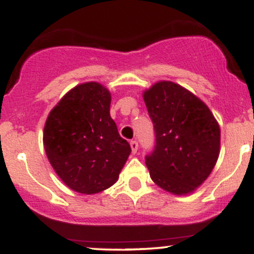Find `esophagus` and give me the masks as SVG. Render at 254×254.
<instances>
[{"mask_svg": "<svg viewBox=\"0 0 254 254\" xmlns=\"http://www.w3.org/2000/svg\"><path fill=\"white\" fill-rule=\"evenodd\" d=\"M130 147H131V150H132V153L135 154L137 149H138V143H137V141H131L130 142Z\"/></svg>", "mask_w": 254, "mask_h": 254, "instance_id": "34e87169", "label": "esophagus"}]
</instances>
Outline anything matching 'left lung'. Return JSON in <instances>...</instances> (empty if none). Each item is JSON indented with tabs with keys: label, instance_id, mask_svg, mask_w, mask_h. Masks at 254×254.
<instances>
[{
	"label": "left lung",
	"instance_id": "left-lung-1",
	"mask_svg": "<svg viewBox=\"0 0 254 254\" xmlns=\"http://www.w3.org/2000/svg\"><path fill=\"white\" fill-rule=\"evenodd\" d=\"M143 99L156 137L145 156L151 180L170 193H192L216 165L220 125L199 98L171 81L153 84Z\"/></svg>",
	"mask_w": 254,
	"mask_h": 254
}]
</instances>
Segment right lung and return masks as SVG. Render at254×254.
Wrapping results in <instances>:
<instances>
[{
  "mask_svg": "<svg viewBox=\"0 0 254 254\" xmlns=\"http://www.w3.org/2000/svg\"><path fill=\"white\" fill-rule=\"evenodd\" d=\"M111 93L98 82L69 90L49 113L43 133L46 156L61 180L82 194L118 180L131 153L110 116Z\"/></svg>",
  "mask_w": 254,
  "mask_h": 254,
  "instance_id": "add662e5",
  "label": "right lung"
}]
</instances>
